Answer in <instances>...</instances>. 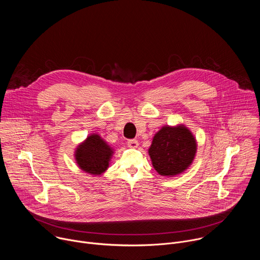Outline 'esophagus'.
Wrapping results in <instances>:
<instances>
[{
  "instance_id": "esophagus-1",
  "label": "esophagus",
  "mask_w": 260,
  "mask_h": 260,
  "mask_svg": "<svg viewBox=\"0 0 260 260\" xmlns=\"http://www.w3.org/2000/svg\"><path fill=\"white\" fill-rule=\"evenodd\" d=\"M127 145L129 147H132V148H136V147L139 146V142L137 140H135V139H132V140L127 141Z\"/></svg>"
}]
</instances>
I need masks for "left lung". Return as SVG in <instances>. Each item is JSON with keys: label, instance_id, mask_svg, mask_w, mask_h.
I'll use <instances>...</instances> for the list:
<instances>
[{"label": "left lung", "instance_id": "left-lung-1", "mask_svg": "<svg viewBox=\"0 0 260 260\" xmlns=\"http://www.w3.org/2000/svg\"><path fill=\"white\" fill-rule=\"evenodd\" d=\"M196 151V139L188 128L164 126L153 138L149 155L158 174L175 176L191 165Z\"/></svg>", "mask_w": 260, "mask_h": 260}]
</instances>
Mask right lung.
I'll return each instance as SVG.
<instances>
[{
    "instance_id": "right-lung-1",
    "label": "right lung",
    "mask_w": 260,
    "mask_h": 260,
    "mask_svg": "<svg viewBox=\"0 0 260 260\" xmlns=\"http://www.w3.org/2000/svg\"><path fill=\"white\" fill-rule=\"evenodd\" d=\"M112 153V148L99 135H91L78 146L75 157L81 170L91 175H101L107 170Z\"/></svg>"
}]
</instances>
